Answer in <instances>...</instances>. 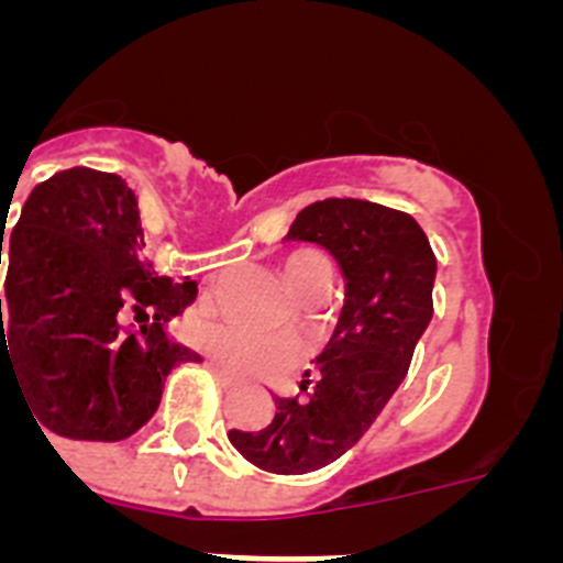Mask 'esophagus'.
<instances>
[{"label": "esophagus", "instance_id": "obj_1", "mask_svg": "<svg viewBox=\"0 0 563 563\" xmlns=\"http://www.w3.org/2000/svg\"><path fill=\"white\" fill-rule=\"evenodd\" d=\"M211 369L217 372L222 380H236V377H239V372H233L231 366H225V363H220V361H211Z\"/></svg>", "mask_w": 563, "mask_h": 563}]
</instances>
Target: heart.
Returning a JSON list of instances; mask_svg holds the SVG:
<instances>
[{
  "label": "heart",
  "instance_id": "obj_1",
  "mask_svg": "<svg viewBox=\"0 0 563 563\" xmlns=\"http://www.w3.org/2000/svg\"><path fill=\"white\" fill-rule=\"evenodd\" d=\"M290 253L285 256V262ZM208 346L225 361L236 363V366H258V363L271 361L278 350V341L271 335H262L253 327L242 324V321H213L202 330Z\"/></svg>",
  "mask_w": 563,
  "mask_h": 563
}]
</instances>
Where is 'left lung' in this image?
<instances>
[{
    "label": "left lung",
    "mask_w": 563,
    "mask_h": 563,
    "mask_svg": "<svg viewBox=\"0 0 563 563\" xmlns=\"http://www.w3.org/2000/svg\"><path fill=\"white\" fill-rule=\"evenodd\" d=\"M287 239L327 247L343 271V307L316 369L276 397L258 431H228L233 449L271 474H310L366 434L409 372L434 312L437 258L415 217L352 197L298 211Z\"/></svg>",
    "instance_id": "8db88e82"
}]
</instances>
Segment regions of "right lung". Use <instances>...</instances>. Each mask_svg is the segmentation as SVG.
<instances>
[{
	"label": "right lung",
	"mask_w": 563,
	"mask_h": 563,
	"mask_svg": "<svg viewBox=\"0 0 563 563\" xmlns=\"http://www.w3.org/2000/svg\"><path fill=\"white\" fill-rule=\"evenodd\" d=\"M8 239L0 377H16L30 415L53 434L132 437L157 409L168 372L200 361L163 330L191 305L197 282L152 271L134 191L98 168H64L38 183ZM123 306H148L155 324L126 331Z\"/></svg>",
	"instance_id": "obj_1"
}]
</instances>
